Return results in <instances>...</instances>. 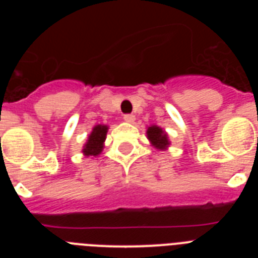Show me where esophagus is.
<instances>
[{"instance_id":"1","label":"esophagus","mask_w":258,"mask_h":258,"mask_svg":"<svg viewBox=\"0 0 258 258\" xmlns=\"http://www.w3.org/2000/svg\"><path fill=\"white\" fill-rule=\"evenodd\" d=\"M124 120L126 122H133L136 120V116L131 115V113H127V115H124Z\"/></svg>"}]
</instances>
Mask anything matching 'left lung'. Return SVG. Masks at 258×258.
I'll list each match as a JSON object with an SVG mask.
<instances>
[{"label": "left lung", "mask_w": 258, "mask_h": 258, "mask_svg": "<svg viewBox=\"0 0 258 258\" xmlns=\"http://www.w3.org/2000/svg\"><path fill=\"white\" fill-rule=\"evenodd\" d=\"M147 138L157 150H166V147L170 145L169 140H168V134L159 127L157 125H151L147 129Z\"/></svg>", "instance_id": "1"}]
</instances>
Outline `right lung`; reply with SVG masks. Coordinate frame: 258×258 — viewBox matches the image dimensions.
<instances>
[{
  "label": "right lung",
  "instance_id": "right-lung-1",
  "mask_svg": "<svg viewBox=\"0 0 258 258\" xmlns=\"http://www.w3.org/2000/svg\"><path fill=\"white\" fill-rule=\"evenodd\" d=\"M107 131H108L107 125H95L93 127L92 133L89 134L88 141L84 145L83 154L85 156H98L101 154L103 150L104 141H106Z\"/></svg>",
  "mask_w": 258,
  "mask_h": 258
}]
</instances>
